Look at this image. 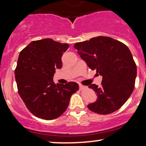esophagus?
I'll list each match as a JSON object with an SVG mask.
<instances>
[{"instance_id":"esophagus-1","label":"esophagus","mask_w":146,"mask_h":146,"mask_svg":"<svg viewBox=\"0 0 146 146\" xmlns=\"http://www.w3.org/2000/svg\"><path fill=\"white\" fill-rule=\"evenodd\" d=\"M85 88H86V86H83V85H82V84L79 85V89H80V90H82L84 89Z\"/></svg>"}]
</instances>
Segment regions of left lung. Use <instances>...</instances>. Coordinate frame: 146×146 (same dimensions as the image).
I'll return each mask as SVG.
<instances>
[{
	"instance_id": "left-lung-1",
	"label": "left lung",
	"mask_w": 146,
	"mask_h": 146,
	"mask_svg": "<svg viewBox=\"0 0 146 146\" xmlns=\"http://www.w3.org/2000/svg\"><path fill=\"white\" fill-rule=\"evenodd\" d=\"M74 48L90 69L102 75L101 86L90 85L98 100L88 109L100 115L119 110L131 95L135 84L137 65L128 46L107 36L77 42Z\"/></svg>"
}]
</instances>
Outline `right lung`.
Instances as JSON below:
<instances>
[{
  "label": "right lung",
  "mask_w": 146,
  "mask_h": 146,
  "mask_svg": "<svg viewBox=\"0 0 146 146\" xmlns=\"http://www.w3.org/2000/svg\"><path fill=\"white\" fill-rule=\"evenodd\" d=\"M68 44L50 38L32 41L19 54L15 69L18 92L27 109L42 119L51 120L64 113L78 84H56L53 76L61 68L62 56Z\"/></svg>",
  "instance_id": "obj_1"
}]
</instances>
